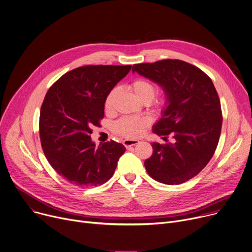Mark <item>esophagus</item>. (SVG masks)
<instances>
[{
	"label": "esophagus",
	"mask_w": 252,
	"mask_h": 252,
	"mask_svg": "<svg viewBox=\"0 0 252 252\" xmlns=\"http://www.w3.org/2000/svg\"><path fill=\"white\" fill-rule=\"evenodd\" d=\"M140 142L138 140H133V139H126L123 141V144L126 148H129V147H132V146H135L137 144H139Z\"/></svg>",
	"instance_id": "34e87169"
}]
</instances>
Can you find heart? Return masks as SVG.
Returning a JSON list of instances; mask_svg holds the SVG:
<instances>
[{
  "label": "heart",
  "mask_w": 252,
  "mask_h": 252,
  "mask_svg": "<svg viewBox=\"0 0 252 252\" xmlns=\"http://www.w3.org/2000/svg\"><path fill=\"white\" fill-rule=\"evenodd\" d=\"M131 88L141 102H150L156 93V86L154 83L151 82L145 78H138L134 80L131 84ZM118 93V88L114 87L110 90L108 95L105 98L104 106L106 110H110L112 108L114 99ZM147 125V120L139 117H123L114 123L113 129L114 131L127 138H135L141 135L144 128Z\"/></svg>",
  "instance_id": "b5f03b06"
}]
</instances>
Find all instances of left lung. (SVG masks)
<instances>
[{
	"instance_id": "8db88e82",
	"label": "left lung",
	"mask_w": 252,
	"mask_h": 252,
	"mask_svg": "<svg viewBox=\"0 0 252 252\" xmlns=\"http://www.w3.org/2000/svg\"><path fill=\"white\" fill-rule=\"evenodd\" d=\"M132 70L162 87L165 107L152 131L175 140L152 143L146 171L166 185L185 183L208 165L220 140L222 116L215 85L198 67L179 60L134 64Z\"/></svg>"
}]
</instances>
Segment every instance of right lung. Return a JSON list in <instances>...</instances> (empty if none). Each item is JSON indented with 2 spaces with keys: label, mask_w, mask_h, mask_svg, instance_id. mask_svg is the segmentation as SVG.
I'll use <instances>...</instances> for the list:
<instances>
[{
  "label": "right lung",
  "mask_w": 252,
  "mask_h": 252,
  "mask_svg": "<svg viewBox=\"0 0 252 252\" xmlns=\"http://www.w3.org/2000/svg\"><path fill=\"white\" fill-rule=\"evenodd\" d=\"M131 65H85L63 74L50 87L39 114L44 155L63 179L78 187L100 186L114 174L126 148L91 140L104 117L105 98Z\"/></svg>",
  "instance_id": "add662e5"
}]
</instances>
